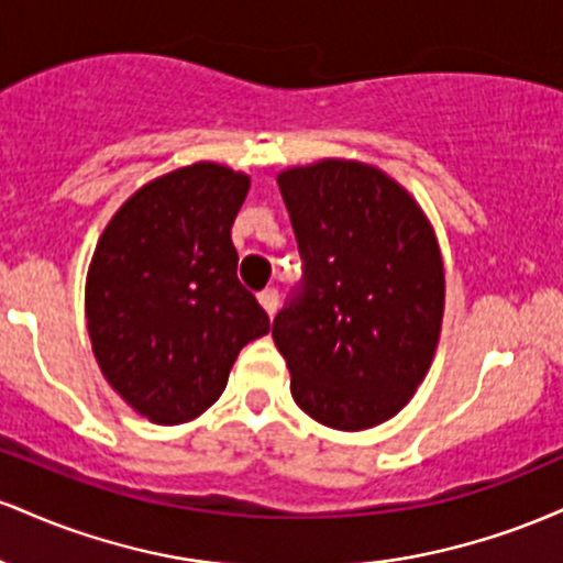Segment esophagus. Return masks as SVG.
<instances>
[{
	"instance_id": "esophagus-1",
	"label": "esophagus",
	"mask_w": 563,
	"mask_h": 563,
	"mask_svg": "<svg viewBox=\"0 0 563 563\" xmlns=\"http://www.w3.org/2000/svg\"><path fill=\"white\" fill-rule=\"evenodd\" d=\"M260 303L267 309V314L277 312V303H280V296H277V288H264L260 294Z\"/></svg>"
}]
</instances>
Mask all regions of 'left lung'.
I'll return each instance as SVG.
<instances>
[{"label":"left lung","instance_id":"8db88e82","mask_svg":"<svg viewBox=\"0 0 563 563\" xmlns=\"http://www.w3.org/2000/svg\"><path fill=\"white\" fill-rule=\"evenodd\" d=\"M301 283L275 314L290 394L339 431L389 421L418 389L439 341L444 269L431 224L394 179L357 161L277 177Z\"/></svg>","mask_w":563,"mask_h":563}]
</instances>
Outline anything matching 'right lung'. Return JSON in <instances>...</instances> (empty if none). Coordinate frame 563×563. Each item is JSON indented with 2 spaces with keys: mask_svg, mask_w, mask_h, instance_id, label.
Here are the masks:
<instances>
[{
  "mask_svg": "<svg viewBox=\"0 0 563 563\" xmlns=\"http://www.w3.org/2000/svg\"><path fill=\"white\" fill-rule=\"evenodd\" d=\"M249 177L192 164L134 192L97 243L87 325L102 376L153 423L198 418L267 312L238 280L230 230Z\"/></svg>",
  "mask_w": 563,
  "mask_h": 563,
  "instance_id": "add662e5",
  "label": "right lung"
}]
</instances>
